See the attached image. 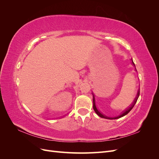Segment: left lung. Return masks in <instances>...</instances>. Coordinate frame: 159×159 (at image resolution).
<instances>
[{"label": "left lung", "instance_id": "1", "mask_svg": "<svg viewBox=\"0 0 159 159\" xmlns=\"http://www.w3.org/2000/svg\"><path fill=\"white\" fill-rule=\"evenodd\" d=\"M131 61H132V64H133L134 67H135V66H134V62H133V60H131ZM135 70L137 71L136 68H135ZM139 93H140V89H139L138 90L137 94V95H136V98H134L133 103H132L131 105H130V106H129L128 108H127L125 110L123 111L122 112V113H121V115H119V116H117V117H109L106 116V115H103L102 113H101V112L99 111L97 109V107H96V105H95V96H94V94L92 93V94H93V109H94V111H95V112L96 113H97L98 115H99V116L100 117L104 118V119H117L121 118V117L125 116V115H126L127 114H128V113H129L130 111H131V110L133 109V107H134V105H135V103H136V102H137V99H138V98H139Z\"/></svg>", "mask_w": 159, "mask_h": 159}]
</instances>
